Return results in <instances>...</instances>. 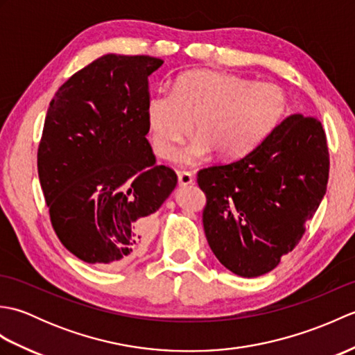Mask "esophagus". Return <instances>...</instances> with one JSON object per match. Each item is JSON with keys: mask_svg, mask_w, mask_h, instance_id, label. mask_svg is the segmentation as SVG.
<instances>
[{"mask_svg": "<svg viewBox=\"0 0 355 355\" xmlns=\"http://www.w3.org/2000/svg\"><path fill=\"white\" fill-rule=\"evenodd\" d=\"M193 175L191 172H178V184L182 187L193 184Z\"/></svg>", "mask_w": 355, "mask_h": 355, "instance_id": "obj_1", "label": "esophagus"}]
</instances>
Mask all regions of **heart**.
<instances>
[{
    "instance_id": "obj_1",
    "label": "heart",
    "mask_w": 355,
    "mask_h": 355,
    "mask_svg": "<svg viewBox=\"0 0 355 355\" xmlns=\"http://www.w3.org/2000/svg\"><path fill=\"white\" fill-rule=\"evenodd\" d=\"M288 112V96L276 84L252 82L238 74L192 70L175 79L171 92L150 94L145 117L154 153L171 160L195 128L198 134L180 153L195 164L216 153L238 160L266 141Z\"/></svg>"
}]
</instances>
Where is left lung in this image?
<instances>
[{
	"mask_svg": "<svg viewBox=\"0 0 355 355\" xmlns=\"http://www.w3.org/2000/svg\"><path fill=\"white\" fill-rule=\"evenodd\" d=\"M329 155L314 117H286L243 158L198 172L206 193L202 225L209 247L241 277L273 270L302 238L327 192Z\"/></svg>",
	"mask_w": 355,
	"mask_h": 355,
	"instance_id": "obj_1",
	"label": "left lung"
}]
</instances>
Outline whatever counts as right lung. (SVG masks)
Returning a JSON list of instances; mask_svg holds the SVG:
<instances>
[{"label": "right lung", "mask_w": 355, "mask_h": 355, "mask_svg": "<svg viewBox=\"0 0 355 355\" xmlns=\"http://www.w3.org/2000/svg\"><path fill=\"white\" fill-rule=\"evenodd\" d=\"M163 61L108 53L74 73L50 102L37 173L67 250L101 268L145 252L154 214L177 186L146 139L148 78Z\"/></svg>", "instance_id": "obj_1"}]
</instances>
